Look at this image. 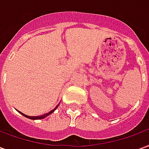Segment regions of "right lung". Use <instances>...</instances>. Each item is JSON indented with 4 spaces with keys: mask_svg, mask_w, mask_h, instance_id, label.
<instances>
[{
    "mask_svg": "<svg viewBox=\"0 0 149 149\" xmlns=\"http://www.w3.org/2000/svg\"><path fill=\"white\" fill-rule=\"evenodd\" d=\"M59 106V104L58 105H56V106L55 107V109H53L52 110V111H50V112H47V113H45V114H44V115L42 116H27V115H25V114H24V113H22L21 112H20V111H18V112H20L21 113V115H23L24 116H25V117H27V118L29 119H31V120H40V119H44V118H45L46 116H49L51 113H52V112H54L56 109H57V107Z\"/></svg>",
    "mask_w": 149,
    "mask_h": 149,
    "instance_id": "obj_1",
    "label": "right lung"
}]
</instances>
